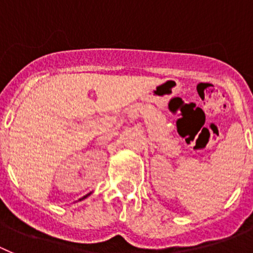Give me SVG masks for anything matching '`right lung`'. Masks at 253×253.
Listing matches in <instances>:
<instances>
[{
	"mask_svg": "<svg viewBox=\"0 0 253 253\" xmlns=\"http://www.w3.org/2000/svg\"><path fill=\"white\" fill-rule=\"evenodd\" d=\"M89 194H90V193H89ZM89 194H87V195H85V197H83V198H82V199H85V198H87L88 195H89ZM82 199H79V200H82Z\"/></svg>",
	"mask_w": 253,
	"mask_h": 253,
	"instance_id": "obj_1",
	"label": "right lung"
}]
</instances>
